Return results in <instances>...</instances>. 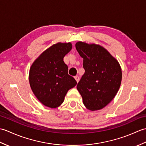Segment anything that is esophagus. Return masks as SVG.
Masks as SVG:
<instances>
[{
    "label": "esophagus",
    "mask_w": 146,
    "mask_h": 146,
    "mask_svg": "<svg viewBox=\"0 0 146 146\" xmlns=\"http://www.w3.org/2000/svg\"><path fill=\"white\" fill-rule=\"evenodd\" d=\"M75 79L76 80V82H77V83H78V82H79L80 78H79V76H75Z\"/></svg>",
    "instance_id": "34e87169"
}]
</instances>
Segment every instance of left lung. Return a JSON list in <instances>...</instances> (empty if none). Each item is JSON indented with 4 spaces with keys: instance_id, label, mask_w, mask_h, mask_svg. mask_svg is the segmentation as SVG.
<instances>
[{
    "instance_id": "1",
    "label": "left lung",
    "mask_w": 146,
    "mask_h": 146,
    "mask_svg": "<svg viewBox=\"0 0 146 146\" xmlns=\"http://www.w3.org/2000/svg\"><path fill=\"white\" fill-rule=\"evenodd\" d=\"M75 46L83 58L85 69L76 88L88 109L100 110L113 100L119 91L122 81L120 66L116 59L100 45L79 41Z\"/></svg>"
}]
</instances>
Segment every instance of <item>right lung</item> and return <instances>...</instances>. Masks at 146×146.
Wrapping results in <instances>:
<instances>
[{
  "instance_id": "obj_1",
  "label": "right lung",
  "mask_w": 146,
  "mask_h": 146,
  "mask_svg": "<svg viewBox=\"0 0 146 146\" xmlns=\"http://www.w3.org/2000/svg\"><path fill=\"white\" fill-rule=\"evenodd\" d=\"M71 42H58L46 49L31 66V88L38 100L46 107L56 108L63 103L70 89L77 82L68 75L63 58L69 52Z\"/></svg>"
}]
</instances>
